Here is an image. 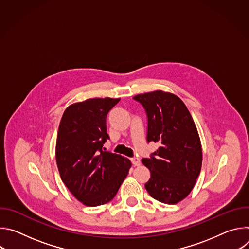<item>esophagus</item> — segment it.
Wrapping results in <instances>:
<instances>
[{"instance_id": "esophagus-1", "label": "esophagus", "mask_w": 249, "mask_h": 249, "mask_svg": "<svg viewBox=\"0 0 249 249\" xmlns=\"http://www.w3.org/2000/svg\"><path fill=\"white\" fill-rule=\"evenodd\" d=\"M131 161H132V163L134 164V165H140V163H141V160H140V159L139 158H132L131 159Z\"/></svg>"}]
</instances>
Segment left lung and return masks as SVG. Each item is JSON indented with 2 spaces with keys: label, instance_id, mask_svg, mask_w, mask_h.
Wrapping results in <instances>:
<instances>
[{
  "label": "left lung",
  "instance_id": "8db88e82",
  "mask_svg": "<svg viewBox=\"0 0 249 249\" xmlns=\"http://www.w3.org/2000/svg\"><path fill=\"white\" fill-rule=\"evenodd\" d=\"M147 112V141L159 149L142 162L151 171L145 184L149 194L176 204L192 191L202 166L200 137L184 102L173 93L155 90L134 96Z\"/></svg>",
  "mask_w": 249,
  "mask_h": 249
}]
</instances>
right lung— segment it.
<instances>
[{"label": "right lung", "mask_w": 249, "mask_h": 249, "mask_svg": "<svg viewBox=\"0 0 249 249\" xmlns=\"http://www.w3.org/2000/svg\"><path fill=\"white\" fill-rule=\"evenodd\" d=\"M120 98H89L71 104L63 113L56 142V161L62 181L89 207L111 201L131 167L117 154L103 152L109 139L106 116Z\"/></svg>", "instance_id": "obj_1"}]
</instances>
